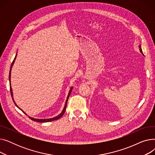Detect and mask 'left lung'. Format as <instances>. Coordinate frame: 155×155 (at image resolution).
I'll return each instance as SVG.
<instances>
[{
  "instance_id": "obj_1",
  "label": "left lung",
  "mask_w": 155,
  "mask_h": 155,
  "mask_svg": "<svg viewBox=\"0 0 155 155\" xmlns=\"http://www.w3.org/2000/svg\"><path fill=\"white\" fill-rule=\"evenodd\" d=\"M140 51L143 53V52H142V50H141V46L140 45Z\"/></svg>"
}]
</instances>
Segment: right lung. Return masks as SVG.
Returning a JSON list of instances; mask_svg holds the SVG:
<instances>
[{"instance_id": "obj_1", "label": "right lung", "mask_w": 155, "mask_h": 155, "mask_svg": "<svg viewBox=\"0 0 155 155\" xmlns=\"http://www.w3.org/2000/svg\"><path fill=\"white\" fill-rule=\"evenodd\" d=\"M16 56H17V54H16V55H15V58H14V60H13V61H12V64H11V68H10V71H9V81H10V91H11V94L12 100H13V101H14L15 105H16V106L18 107V105H16V104L15 103V102H14V99H13V97H12V96H13V95H12V88H11V68H12V65H13V64H14V61H15V58H16ZM71 91H72V87L71 88L70 91V92H69V94H68V97H67V99L66 102H65V105H64V109H63V111L61 112V113L60 114H59L58 116H56V117H53V118L46 119H35V118H32V117H29L32 120H34V121H35V122H39V123H47V122H50V121H53V120H57V119H59L60 118H61V117L63 116V115L64 114V112H65V110H66L67 102H68V98H69V97H70V94H71ZM18 107L19 109H20L19 107ZM22 112H23V111H22ZM23 112L26 114L25 112Z\"/></svg>"}]
</instances>
